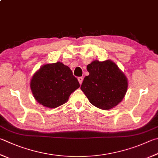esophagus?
Listing matches in <instances>:
<instances>
[{
    "mask_svg": "<svg viewBox=\"0 0 158 158\" xmlns=\"http://www.w3.org/2000/svg\"><path fill=\"white\" fill-rule=\"evenodd\" d=\"M78 81H79V82L80 85H81V84H82V82H83V77H78Z\"/></svg>",
    "mask_w": 158,
    "mask_h": 158,
    "instance_id": "obj_1",
    "label": "esophagus"
}]
</instances>
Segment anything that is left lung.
<instances>
[{"instance_id": "1", "label": "left lung", "mask_w": 158, "mask_h": 158, "mask_svg": "<svg viewBox=\"0 0 158 158\" xmlns=\"http://www.w3.org/2000/svg\"><path fill=\"white\" fill-rule=\"evenodd\" d=\"M88 76L81 85L94 106L109 110L122 102L128 88V80L118 66L110 60L93 61L87 65Z\"/></svg>"}]
</instances>
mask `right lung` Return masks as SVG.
Returning <instances> with one entry per match:
<instances>
[{
    "mask_svg": "<svg viewBox=\"0 0 158 158\" xmlns=\"http://www.w3.org/2000/svg\"><path fill=\"white\" fill-rule=\"evenodd\" d=\"M79 86L70 68L59 61L43 65L30 81L34 98L40 104L50 108L65 104Z\"/></svg>",
    "mask_w": 158,
    "mask_h": 158,
    "instance_id": "add662e5",
    "label": "right lung"
}]
</instances>
